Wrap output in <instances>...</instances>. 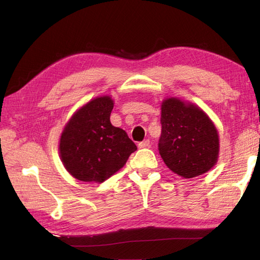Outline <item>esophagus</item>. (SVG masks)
Wrapping results in <instances>:
<instances>
[{
  "mask_svg": "<svg viewBox=\"0 0 260 260\" xmlns=\"http://www.w3.org/2000/svg\"><path fill=\"white\" fill-rule=\"evenodd\" d=\"M149 140H145V141H142V142L139 143V147L140 148H144V147H148L149 146Z\"/></svg>",
  "mask_w": 260,
  "mask_h": 260,
  "instance_id": "obj_1",
  "label": "esophagus"
}]
</instances>
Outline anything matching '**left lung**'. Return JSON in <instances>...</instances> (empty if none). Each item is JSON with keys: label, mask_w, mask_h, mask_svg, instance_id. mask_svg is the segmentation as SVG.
Masks as SVG:
<instances>
[{"label": "left lung", "mask_w": 260, "mask_h": 260, "mask_svg": "<svg viewBox=\"0 0 260 260\" xmlns=\"http://www.w3.org/2000/svg\"><path fill=\"white\" fill-rule=\"evenodd\" d=\"M160 123L158 151L170 170L190 179L214 167L219 152L218 133L199 107L179 99L165 100Z\"/></svg>", "instance_id": "left-lung-1"}]
</instances>
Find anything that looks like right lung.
<instances>
[{
    "instance_id": "add662e5",
    "label": "right lung",
    "mask_w": 260,
    "mask_h": 260,
    "mask_svg": "<svg viewBox=\"0 0 260 260\" xmlns=\"http://www.w3.org/2000/svg\"><path fill=\"white\" fill-rule=\"evenodd\" d=\"M113 107L109 96L98 98L81 107L65 127L59 143L60 158L76 179L104 182L137 151L127 132L111 123Z\"/></svg>"
}]
</instances>
